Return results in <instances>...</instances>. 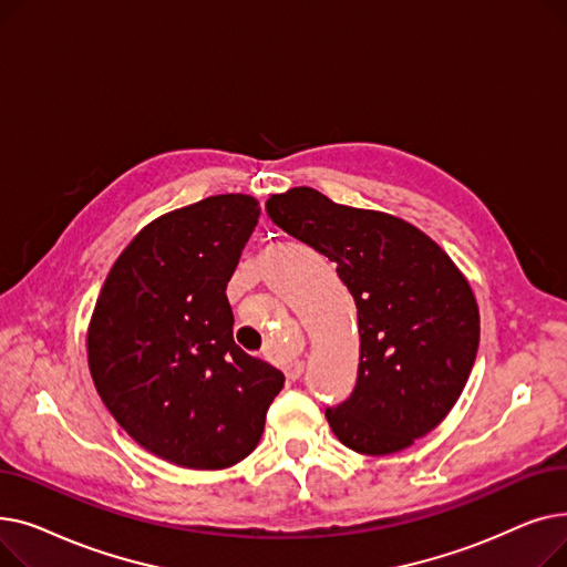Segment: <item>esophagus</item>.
<instances>
[{
  "label": "esophagus",
  "mask_w": 567,
  "mask_h": 567,
  "mask_svg": "<svg viewBox=\"0 0 567 567\" xmlns=\"http://www.w3.org/2000/svg\"><path fill=\"white\" fill-rule=\"evenodd\" d=\"M303 368H306V365H303L301 361H293V363H289V365L285 368V374H287V379L293 381V379H299V377L303 374Z\"/></svg>",
  "instance_id": "obj_1"
}]
</instances>
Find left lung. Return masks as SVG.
Masks as SVG:
<instances>
[{
    "label": "left lung",
    "mask_w": 567,
    "mask_h": 567,
    "mask_svg": "<svg viewBox=\"0 0 567 567\" xmlns=\"http://www.w3.org/2000/svg\"><path fill=\"white\" fill-rule=\"evenodd\" d=\"M266 214L338 264L359 310V374L326 421L355 453L404 451L449 415L475 363L481 317L468 282L421 229L315 188L274 195Z\"/></svg>",
    "instance_id": "obj_1"
}]
</instances>
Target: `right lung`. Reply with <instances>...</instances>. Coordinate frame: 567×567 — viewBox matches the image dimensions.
Wrapping results in <instances>:
<instances>
[{
	"label": "right lung",
	"mask_w": 567,
	"mask_h": 567,
	"mask_svg": "<svg viewBox=\"0 0 567 567\" xmlns=\"http://www.w3.org/2000/svg\"><path fill=\"white\" fill-rule=\"evenodd\" d=\"M259 220L216 195L146 225L105 278L86 351L96 391L142 449L186 468L248 457L285 374L231 338L227 282Z\"/></svg>",
	"instance_id": "add662e5"
}]
</instances>
